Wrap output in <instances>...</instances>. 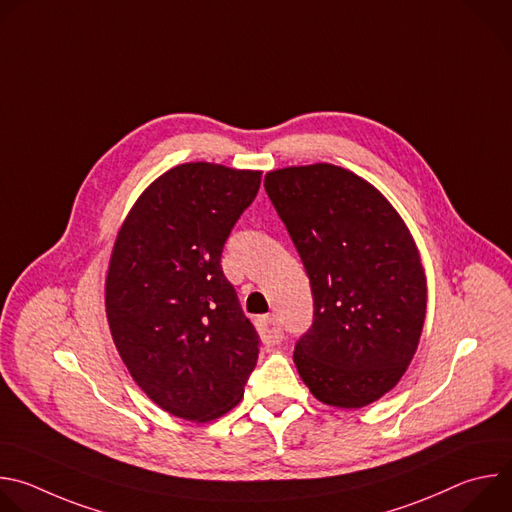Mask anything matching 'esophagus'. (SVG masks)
<instances>
[{
  "instance_id": "34e87169",
  "label": "esophagus",
  "mask_w": 512,
  "mask_h": 512,
  "mask_svg": "<svg viewBox=\"0 0 512 512\" xmlns=\"http://www.w3.org/2000/svg\"><path fill=\"white\" fill-rule=\"evenodd\" d=\"M259 334L267 344H279L283 340V328L277 316H265L259 320Z\"/></svg>"
}]
</instances>
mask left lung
I'll use <instances>...</instances> for the list:
<instances>
[{
  "mask_svg": "<svg viewBox=\"0 0 512 512\" xmlns=\"http://www.w3.org/2000/svg\"><path fill=\"white\" fill-rule=\"evenodd\" d=\"M310 277L314 320L294 362L312 395L358 409L391 391L417 350L427 285L397 210L356 174L314 164L265 176Z\"/></svg>",
  "mask_w": 512,
  "mask_h": 512,
  "instance_id": "8db88e82",
  "label": "left lung"
}]
</instances>
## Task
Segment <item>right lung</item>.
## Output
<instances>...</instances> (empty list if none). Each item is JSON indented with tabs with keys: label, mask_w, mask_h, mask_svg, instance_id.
Segmentation results:
<instances>
[{
	"label": "right lung",
	"mask_w": 512,
	"mask_h": 512,
	"mask_svg": "<svg viewBox=\"0 0 512 512\" xmlns=\"http://www.w3.org/2000/svg\"><path fill=\"white\" fill-rule=\"evenodd\" d=\"M261 172L182 164L145 190L117 235L105 306L133 381L168 413L208 421L235 407L259 334L225 277V243Z\"/></svg>",
	"instance_id": "right-lung-1"
}]
</instances>
